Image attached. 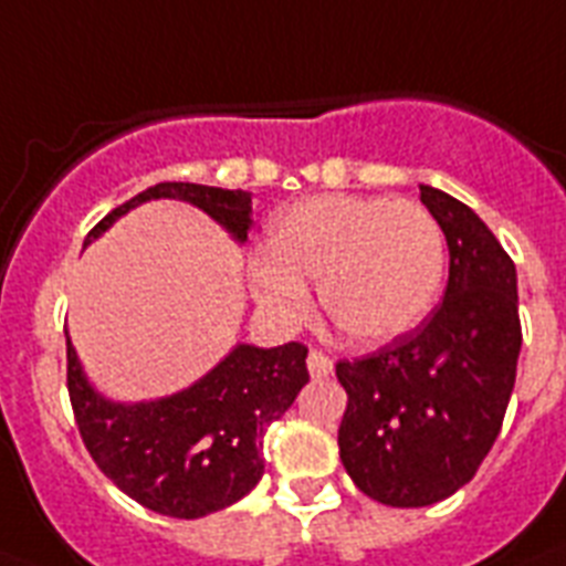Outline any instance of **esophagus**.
Listing matches in <instances>:
<instances>
[{"label": "esophagus", "mask_w": 566, "mask_h": 566, "mask_svg": "<svg viewBox=\"0 0 566 566\" xmlns=\"http://www.w3.org/2000/svg\"><path fill=\"white\" fill-rule=\"evenodd\" d=\"M307 371H311L313 379H325L334 374V359L327 354H322V350L313 348L311 354H307Z\"/></svg>", "instance_id": "34e87169"}]
</instances>
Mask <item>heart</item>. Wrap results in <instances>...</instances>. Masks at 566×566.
Listing matches in <instances>:
<instances>
[{"instance_id": "obj_1", "label": "heart", "mask_w": 566, "mask_h": 566, "mask_svg": "<svg viewBox=\"0 0 566 566\" xmlns=\"http://www.w3.org/2000/svg\"><path fill=\"white\" fill-rule=\"evenodd\" d=\"M443 230L422 203L386 195H313L270 221L250 268L253 296L273 319L307 311V279H319L325 319L359 345L415 331L440 296Z\"/></svg>"}]
</instances>
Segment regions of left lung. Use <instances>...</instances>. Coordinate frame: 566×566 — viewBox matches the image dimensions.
Wrapping results in <instances>:
<instances>
[{
	"mask_svg": "<svg viewBox=\"0 0 566 566\" xmlns=\"http://www.w3.org/2000/svg\"><path fill=\"white\" fill-rule=\"evenodd\" d=\"M449 244L443 302L420 327L342 359L339 458L386 506H431L467 486L501 431L521 354L515 264L481 218L420 184Z\"/></svg>",
	"mask_w": 566,
	"mask_h": 566,
	"instance_id": "left-lung-1",
	"label": "left lung"
}]
</instances>
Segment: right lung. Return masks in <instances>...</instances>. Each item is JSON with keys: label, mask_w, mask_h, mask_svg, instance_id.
Listing matches in <instances>:
<instances>
[{"label": "right lung", "mask_w": 566, "mask_h": 566, "mask_svg": "<svg viewBox=\"0 0 566 566\" xmlns=\"http://www.w3.org/2000/svg\"><path fill=\"white\" fill-rule=\"evenodd\" d=\"M151 198L192 203L235 241H244L253 224L250 192L166 180L108 212L85 244ZM65 348L71 408L88 454L132 501L169 517H203L241 501L264 474V431L311 379L302 342L235 345L210 374L172 397L114 402L94 391L71 339Z\"/></svg>", "instance_id": "1"}]
</instances>
